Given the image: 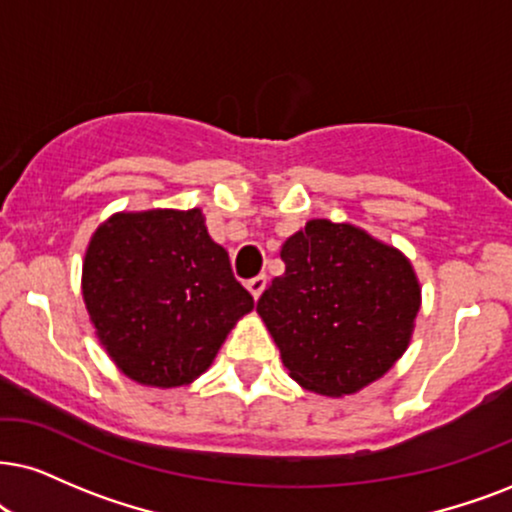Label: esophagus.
I'll return each instance as SVG.
<instances>
[{
    "label": "esophagus",
    "mask_w": 512,
    "mask_h": 512,
    "mask_svg": "<svg viewBox=\"0 0 512 512\" xmlns=\"http://www.w3.org/2000/svg\"><path fill=\"white\" fill-rule=\"evenodd\" d=\"M245 288L250 290V295L255 297V300H260V295H262V290L267 288V276L264 274H260V276H255V278H250L248 283H245Z\"/></svg>",
    "instance_id": "34e87169"
}]
</instances>
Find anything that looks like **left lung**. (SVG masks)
Wrapping results in <instances>:
<instances>
[{
	"label": "left lung",
	"instance_id": "left-lung-1",
	"mask_svg": "<svg viewBox=\"0 0 512 512\" xmlns=\"http://www.w3.org/2000/svg\"><path fill=\"white\" fill-rule=\"evenodd\" d=\"M283 276L257 300L288 375L323 397L357 394L409 347L420 281L409 257L354 224L309 219L281 245Z\"/></svg>",
	"mask_w": 512,
	"mask_h": 512
}]
</instances>
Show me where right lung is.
<instances>
[{
	"label": "right lung",
	"mask_w": 512,
	"mask_h": 512,
	"mask_svg": "<svg viewBox=\"0 0 512 512\" xmlns=\"http://www.w3.org/2000/svg\"><path fill=\"white\" fill-rule=\"evenodd\" d=\"M82 300L120 373L163 390L208 371L255 307L198 208L115 212L99 224L84 252Z\"/></svg>",
	"instance_id": "right-lung-1"
}]
</instances>
